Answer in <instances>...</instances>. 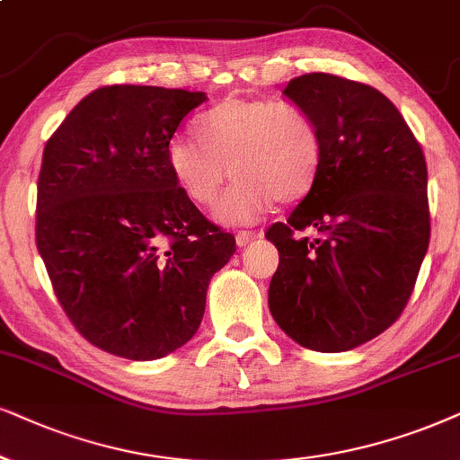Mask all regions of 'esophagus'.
Segmentation results:
<instances>
[{
	"label": "esophagus",
	"instance_id": "esophagus-1",
	"mask_svg": "<svg viewBox=\"0 0 460 460\" xmlns=\"http://www.w3.org/2000/svg\"><path fill=\"white\" fill-rule=\"evenodd\" d=\"M257 234H252V231H237V235H235V242H237V246L240 248H243V246H248L250 242H254L257 240Z\"/></svg>",
	"mask_w": 460,
	"mask_h": 460
}]
</instances>
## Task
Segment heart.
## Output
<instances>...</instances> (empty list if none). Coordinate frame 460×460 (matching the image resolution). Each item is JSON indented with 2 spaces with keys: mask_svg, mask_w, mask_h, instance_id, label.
Listing matches in <instances>:
<instances>
[{
  "mask_svg": "<svg viewBox=\"0 0 460 460\" xmlns=\"http://www.w3.org/2000/svg\"><path fill=\"white\" fill-rule=\"evenodd\" d=\"M321 165L316 120L297 103L270 97H229L203 114L199 139L167 144L173 182L195 206H212L229 173L237 178L217 208L225 225L252 223L273 199H304Z\"/></svg>",
  "mask_w": 460,
  "mask_h": 460,
  "instance_id": "b5f03b06",
  "label": "heart"
}]
</instances>
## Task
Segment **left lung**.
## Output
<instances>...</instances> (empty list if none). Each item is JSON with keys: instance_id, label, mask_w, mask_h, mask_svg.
<instances>
[{"instance_id": "8db88e82", "label": "left lung", "mask_w": 460, "mask_h": 460, "mask_svg": "<svg viewBox=\"0 0 460 460\" xmlns=\"http://www.w3.org/2000/svg\"><path fill=\"white\" fill-rule=\"evenodd\" d=\"M282 93L316 120L323 165L287 223L265 234L280 252L270 312L304 348L346 352L391 327L414 290L431 237L427 161L374 86L316 72Z\"/></svg>"}]
</instances>
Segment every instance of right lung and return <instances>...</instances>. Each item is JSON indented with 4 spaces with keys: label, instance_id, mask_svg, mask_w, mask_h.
I'll use <instances>...</instances> for the list:
<instances>
[{
    "label": "right lung",
    "instance_id": "1",
    "mask_svg": "<svg viewBox=\"0 0 460 460\" xmlns=\"http://www.w3.org/2000/svg\"><path fill=\"white\" fill-rule=\"evenodd\" d=\"M206 93L112 84L44 146L36 243L57 299L93 346L155 360L199 329L210 278L235 252L173 182L167 144Z\"/></svg>",
    "mask_w": 460,
    "mask_h": 460
}]
</instances>
